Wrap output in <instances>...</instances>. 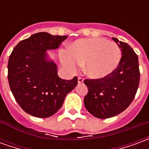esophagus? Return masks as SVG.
Returning <instances> with one entry per match:
<instances>
[{"mask_svg": "<svg viewBox=\"0 0 149 149\" xmlns=\"http://www.w3.org/2000/svg\"><path fill=\"white\" fill-rule=\"evenodd\" d=\"M83 81H84V79L82 77H78V84H81V83H83Z\"/></svg>", "mask_w": 149, "mask_h": 149, "instance_id": "esophagus-1", "label": "esophagus"}]
</instances>
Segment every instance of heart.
I'll use <instances>...</instances> for the list:
<instances>
[{"mask_svg":"<svg viewBox=\"0 0 149 149\" xmlns=\"http://www.w3.org/2000/svg\"><path fill=\"white\" fill-rule=\"evenodd\" d=\"M121 58L117 44L103 38L80 39L69 47V52H62V64L75 71L78 65H84L85 73L92 78H102L115 70Z\"/></svg>","mask_w":149,"mask_h":149,"instance_id":"obj_1","label":"heart"}]
</instances>
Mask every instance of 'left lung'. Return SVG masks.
<instances>
[{"label": "left lung", "mask_w": 149, "mask_h": 149, "mask_svg": "<svg viewBox=\"0 0 149 149\" xmlns=\"http://www.w3.org/2000/svg\"><path fill=\"white\" fill-rule=\"evenodd\" d=\"M121 49V58L114 71L100 79H86L88 92L84 97L86 109L95 117L110 118L128 108L140 82L138 56L127 43L112 37Z\"/></svg>", "instance_id": "1"}]
</instances>
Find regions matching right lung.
I'll list each match as a JSON object with an SVG mask.
<instances>
[{
    "label": "right lung",
    "instance_id": "right-lung-1",
    "mask_svg": "<svg viewBox=\"0 0 149 149\" xmlns=\"http://www.w3.org/2000/svg\"><path fill=\"white\" fill-rule=\"evenodd\" d=\"M68 36L37 33L18 43L9 56L8 80L13 95L24 112L46 118L57 112L66 95L77 85V77L63 80L47 50L59 48Z\"/></svg>",
    "mask_w": 149,
    "mask_h": 149
}]
</instances>
